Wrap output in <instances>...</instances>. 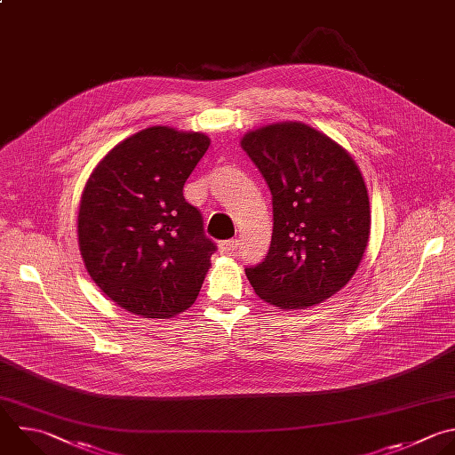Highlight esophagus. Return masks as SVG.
<instances>
[{"label": "esophagus", "instance_id": "1", "mask_svg": "<svg viewBox=\"0 0 455 455\" xmlns=\"http://www.w3.org/2000/svg\"><path fill=\"white\" fill-rule=\"evenodd\" d=\"M237 246H239V241H237V239H228V241H221V243H220L221 253H235V251H237Z\"/></svg>", "mask_w": 455, "mask_h": 455}]
</instances>
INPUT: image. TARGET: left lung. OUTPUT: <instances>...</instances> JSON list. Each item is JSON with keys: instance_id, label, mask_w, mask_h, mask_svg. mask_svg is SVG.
<instances>
[{"instance_id": "1", "label": "left lung", "mask_w": 455, "mask_h": 455, "mask_svg": "<svg viewBox=\"0 0 455 455\" xmlns=\"http://www.w3.org/2000/svg\"><path fill=\"white\" fill-rule=\"evenodd\" d=\"M241 146L273 204L271 244L246 267L257 296L280 309H307L354 276L370 237V200L347 151L304 123L267 124Z\"/></svg>"}]
</instances>
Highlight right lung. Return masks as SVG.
I'll return each mask as SVG.
<instances>
[{"instance_id": "1", "label": "right lung", "mask_w": 455, "mask_h": 455, "mask_svg": "<svg viewBox=\"0 0 455 455\" xmlns=\"http://www.w3.org/2000/svg\"><path fill=\"white\" fill-rule=\"evenodd\" d=\"M211 140L151 126L114 146L80 202L78 243L96 285L144 318H172L195 304L216 243L184 184Z\"/></svg>"}]
</instances>
